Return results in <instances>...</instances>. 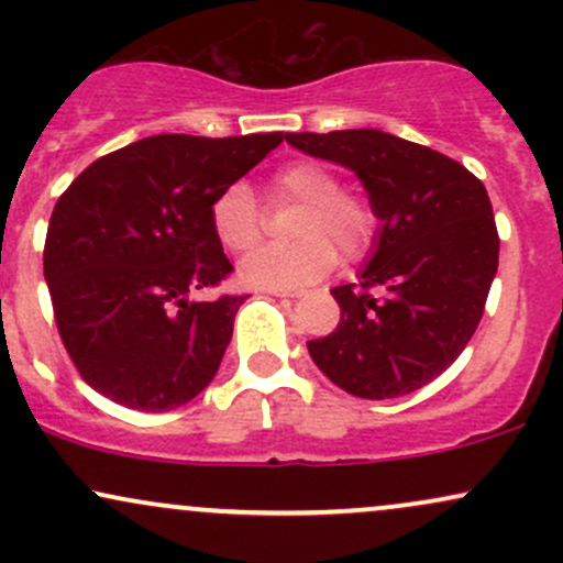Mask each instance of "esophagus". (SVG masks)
Listing matches in <instances>:
<instances>
[{
    "label": "esophagus",
    "mask_w": 563,
    "mask_h": 563,
    "mask_svg": "<svg viewBox=\"0 0 563 563\" xmlns=\"http://www.w3.org/2000/svg\"><path fill=\"white\" fill-rule=\"evenodd\" d=\"M269 294H273V296H290V299H294V296H301V290L299 288H269Z\"/></svg>",
    "instance_id": "obj_1"
}]
</instances>
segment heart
<instances>
[{"label":"heart","instance_id":"b5f03b06","mask_svg":"<svg viewBox=\"0 0 563 563\" xmlns=\"http://www.w3.org/2000/svg\"><path fill=\"white\" fill-rule=\"evenodd\" d=\"M275 203H301L290 224L299 241L264 245L243 262V277L262 288H301L325 277L339 262L363 260L378 235V211L371 198L341 190V179L325 161L299 158L277 169L267 183ZM211 232L230 254H245L262 238L260 206L249 187H224L209 211Z\"/></svg>","mask_w":563,"mask_h":563}]
</instances>
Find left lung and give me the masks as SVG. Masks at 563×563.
Masks as SVG:
<instances>
[{
	"instance_id": "left-lung-1",
	"label": "left lung",
	"mask_w": 563,
	"mask_h": 563,
	"mask_svg": "<svg viewBox=\"0 0 563 563\" xmlns=\"http://www.w3.org/2000/svg\"><path fill=\"white\" fill-rule=\"evenodd\" d=\"M286 140L357 174L380 219L360 283L331 290L339 328L307 341L314 365L363 399L421 389L455 363L484 314L500 251L487 190L457 161L380 129Z\"/></svg>"
}]
</instances>
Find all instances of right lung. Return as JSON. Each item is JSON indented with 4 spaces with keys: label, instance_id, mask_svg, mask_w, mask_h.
Returning <instances> with one entry per match:
<instances>
[{
    "label": "right lung",
    "instance_id": "obj_1",
    "mask_svg": "<svg viewBox=\"0 0 563 563\" xmlns=\"http://www.w3.org/2000/svg\"><path fill=\"white\" fill-rule=\"evenodd\" d=\"M280 142L156 134L97 158L57 198L44 280L63 346L95 391L164 412L211 384L245 299H187L232 273L211 203Z\"/></svg>",
    "mask_w": 563,
    "mask_h": 563
}]
</instances>
